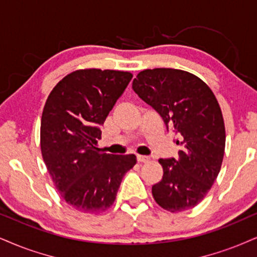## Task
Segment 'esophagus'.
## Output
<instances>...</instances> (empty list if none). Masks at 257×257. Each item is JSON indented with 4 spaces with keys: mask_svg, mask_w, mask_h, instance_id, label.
<instances>
[{
    "mask_svg": "<svg viewBox=\"0 0 257 257\" xmlns=\"http://www.w3.org/2000/svg\"><path fill=\"white\" fill-rule=\"evenodd\" d=\"M137 161L139 163H147V162H149V161H150V157H148V156H142V155H138L137 156Z\"/></svg>",
    "mask_w": 257,
    "mask_h": 257,
    "instance_id": "obj_1",
    "label": "esophagus"
}]
</instances>
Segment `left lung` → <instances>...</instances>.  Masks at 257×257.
I'll use <instances>...</instances> for the list:
<instances>
[{"instance_id":"left-lung-1","label":"left lung","mask_w":257,"mask_h":257,"mask_svg":"<svg viewBox=\"0 0 257 257\" xmlns=\"http://www.w3.org/2000/svg\"><path fill=\"white\" fill-rule=\"evenodd\" d=\"M132 88L179 136V160H158L163 177L153 186L155 201L172 213L195 207L216 181L225 151L217 97L201 78L179 69H147Z\"/></svg>"}]
</instances>
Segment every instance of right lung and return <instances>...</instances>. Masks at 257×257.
I'll return each instance as SVG.
<instances>
[{
	"label": "right lung",
	"instance_id": "1",
	"mask_svg": "<svg viewBox=\"0 0 257 257\" xmlns=\"http://www.w3.org/2000/svg\"><path fill=\"white\" fill-rule=\"evenodd\" d=\"M128 71L81 69L55 85L43 109L40 149L53 185L75 210L99 214L114 204L135 155L101 153L100 126L125 91Z\"/></svg>",
	"mask_w": 257,
	"mask_h": 257
}]
</instances>
